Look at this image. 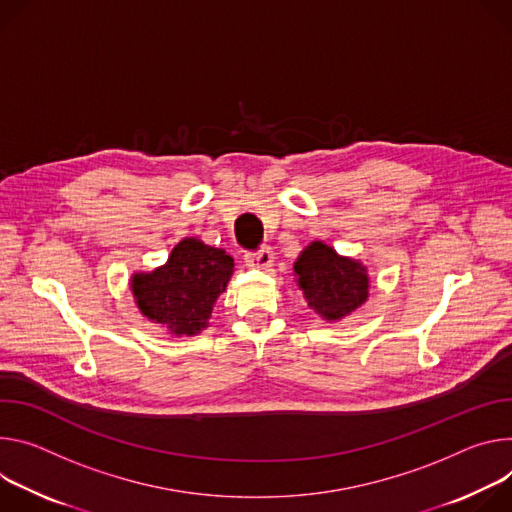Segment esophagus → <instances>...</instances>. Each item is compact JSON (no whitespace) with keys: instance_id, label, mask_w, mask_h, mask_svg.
<instances>
[{"instance_id":"obj_1","label":"esophagus","mask_w":512,"mask_h":512,"mask_svg":"<svg viewBox=\"0 0 512 512\" xmlns=\"http://www.w3.org/2000/svg\"><path fill=\"white\" fill-rule=\"evenodd\" d=\"M246 264L250 268H258V270H268L274 262V254L270 248H262L258 252H252V254H246Z\"/></svg>"}]
</instances>
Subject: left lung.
I'll return each mask as SVG.
<instances>
[{
	"instance_id": "obj_1",
	"label": "left lung",
	"mask_w": 512,
	"mask_h": 512,
	"mask_svg": "<svg viewBox=\"0 0 512 512\" xmlns=\"http://www.w3.org/2000/svg\"><path fill=\"white\" fill-rule=\"evenodd\" d=\"M293 272L309 309L327 323L352 315L370 297L368 268L356 258L337 254L321 240L301 250Z\"/></svg>"
}]
</instances>
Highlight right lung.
<instances>
[{
    "label": "right lung",
    "mask_w": 512,
    "mask_h": 512,
    "mask_svg": "<svg viewBox=\"0 0 512 512\" xmlns=\"http://www.w3.org/2000/svg\"><path fill=\"white\" fill-rule=\"evenodd\" d=\"M234 274V258L199 238L181 240L166 264L136 272L130 289L140 313L170 335H197L209 327L217 297Z\"/></svg>",
    "instance_id": "right-lung-1"
}]
</instances>
